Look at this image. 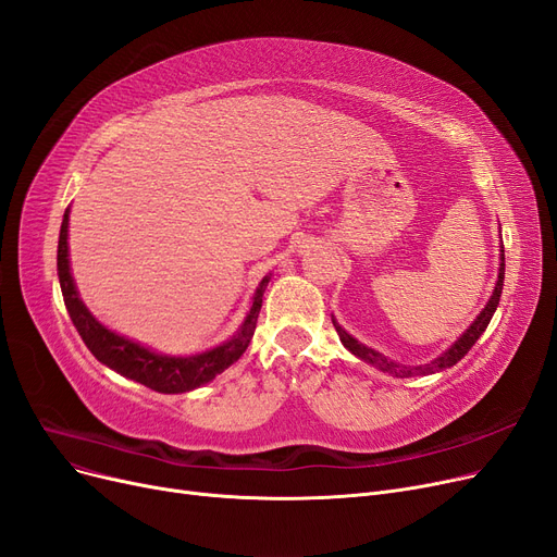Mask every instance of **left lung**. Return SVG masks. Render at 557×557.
Returning a JSON list of instances; mask_svg holds the SVG:
<instances>
[{
  "label": "left lung",
  "mask_w": 557,
  "mask_h": 557,
  "mask_svg": "<svg viewBox=\"0 0 557 557\" xmlns=\"http://www.w3.org/2000/svg\"><path fill=\"white\" fill-rule=\"evenodd\" d=\"M503 280H505V250H500L498 280H496V286H494L490 302L485 305V309H482V311L478 313L475 321H473L462 334H459L457 342H455L448 350H444L437 359H432L430 364H419V367L398 364V361H394V359H386L382 352H377V350H373V348H369V346H364V344H359L352 334H348L342 325H338V323L334 321V317H332V323H334V327H336L338 338H342V344H344L355 357H359L361 361H367V364H371V367H375V369H380V371H386V373H392V375H396V377H414V375L440 373V371H444V369L455 367L457 361L462 359V357L473 348V344L478 342L480 334L487 330V325H490V321H492V317H494V311H496V307H498L500 294H503Z\"/></svg>",
  "instance_id": "left-lung-1"
}]
</instances>
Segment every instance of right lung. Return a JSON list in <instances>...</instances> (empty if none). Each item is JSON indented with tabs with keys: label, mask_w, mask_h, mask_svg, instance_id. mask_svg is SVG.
Instances as JSON below:
<instances>
[{
	"label": "right lung",
	"mask_w": 557,
	"mask_h": 557,
	"mask_svg": "<svg viewBox=\"0 0 557 557\" xmlns=\"http://www.w3.org/2000/svg\"><path fill=\"white\" fill-rule=\"evenodd\" d=\"M67 223H70V207L63 213L61 234H59V252H57V271L61 282V294L65 300V309L70 313L72 323H75L79 336L88 350L95 355V359L102 361L104 367L113 369L115 373L125 375L134 382H140L159 394H184L190 389L211 382L215 375H221L225 369H230L234 361L246 352L250 338L257 327L261 298L265 286L271 282V275H265L257 292L252 296L250 311L246 313L244 323L236 330L232 338L225 344L215 346L211 350L188 355V357H175V355H161L150 348L140 346L132 338L111 332L107 325H102L92 317L84 300L79 298L77 284L70 273V255H67Z\"/></svg>",
	"instance_id": "obj_1"
}]
</instances>
